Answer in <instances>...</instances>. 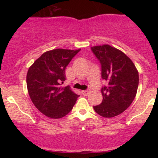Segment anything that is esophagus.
I'll list each match as a JSON object with an SVG mask.
<instances>
[{"label":"esophagus","instance_id":"34e87169","mask_svg":"<svg viewBox=\"0 0 158 158\" xmlns=\"http://www.w3.org/2000/svg\"><path fill=\"white\" fill-rule=\"evenodd\" d=\"M82 94L83 95H85V96H86V95H88L89 94V91H88V90H84V91H82Z\"/></svg>","mask_w":158,"mask_h":158}]
</instances>
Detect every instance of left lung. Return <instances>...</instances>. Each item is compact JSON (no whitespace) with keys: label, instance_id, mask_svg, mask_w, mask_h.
<instances>
[{"label":"left lung","instance_id":"left-lung-1","mask_svg":"<svg viewBox=\"0 0 158 158\" xmlns=\"http://www.w3.org/2000/svg\"><path fill=\"white\" fill-rule=\"evenodd\" d=\"M102 65V78L108 82L102 89L103 100L94 110L104 118L122 114L133 102L139 76L133 62L120 49L108 44L91 47Z\"/></svg>","mask_w":158,"mask_h":158}]
</instances>
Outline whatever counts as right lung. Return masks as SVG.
I'll use <instances>...</instances> for the list:
<instances>
[{"mask_svg":"<svg viewBox=\"0 0 158 158\" xmlns=\"http://www.w3.org/2000/svg\"><path fill=\"white\" fill-rule=\"evenodd\" d=\"M79 49H54L43 53L30 66L27 86L32 102L51 118L64 117L79 96L69 86L60 85L66 80L65 69Z\"/></svg>","mask_w":158,"mask_h":158,"instance_id":"1","label":"right lung"}]
</instances>
